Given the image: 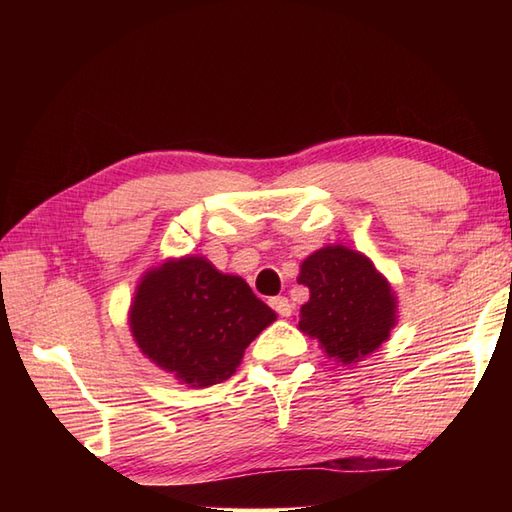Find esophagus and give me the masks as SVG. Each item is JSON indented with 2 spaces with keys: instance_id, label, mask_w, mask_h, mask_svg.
Instances as JSON below:
<instances>
[{
  "instance_id": "34e87169",
  "label": "esophagus",
  "mask_w": 512,
  "mask_h": 512,
  "mask_svg": "<svg viewBox=\"0 0 512 512\" xmlns=\"http://www.w3.org/2000/svg\"><path fill=\"white\" fill-rule=\"evenodd\" d=\"M268 303H270V308L279 314V317H290L292 314V303L286 297H273Z\"/></svg>"
}]
</instances>
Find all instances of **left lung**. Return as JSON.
Segmentation results:
<instances>
[{"label": "left lung", "mask_w": 512, "mask_h": 512, "mask_svg": "<svg viewBox=\"0 0 512 512\" xmlns=\"http://www.w3.org/2000/svg\"><path fill=\"white\" fill-rule=\"evenodd\" d=\"M299 284L310 288L299 330L319 339L328 356L352 363L387 341L396 323L394 292L365 255L325 246L301 264Z\"/></svg>", "instance_id": "obj_1"}]
</instances>
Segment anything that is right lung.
Returning <instances> with one entry per match:
<instances>
[{
    "label": "right lung",
    "instance_id": "right-lung-1",
    "mask_svg": "<svg viewBox=\"0 0 512 512\" xmlns=\"http://www.w3.org/2000/svg\"><path fill=\"white\" fill-rule=\"evenodd\" d=\"M275 319L242 277L182 257L140 281L129 325L158 367L191 387H209L235 374L250 341Z\"/></svg>",
    "mask_w": 512,
    "mask_h": 512
}]
</instances>
